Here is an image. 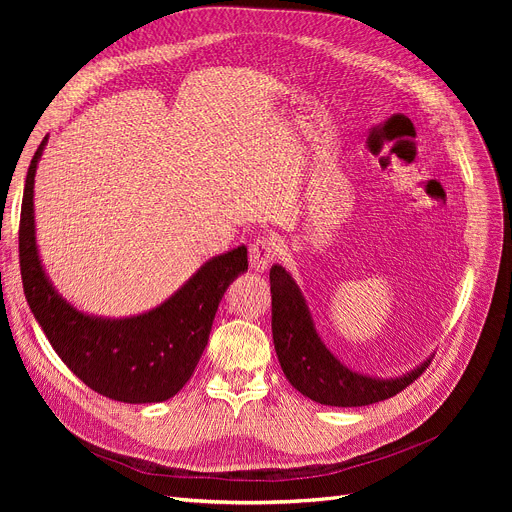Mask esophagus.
<instances>
[{
  "mask_svg": "<svg viewBox=\"0 0 512 512\" xmlns=\"http://www.w3.org/2000/svg\"><path fill=\"white\" fill-rule=\"evenodd\" d=\"M278 257V247L274 238H267V236H257L251 245H249V263H251V270L255 272H263L270 267Z\"/></svg>",
  "mask_w": 512,
  "mask_h": 512,
  "instance_id": "34e87169",
  "label": "esophagus"
}]
</instances>
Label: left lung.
<instances>
[{"instance_id": "1", "label": "left lung", "mask_w": 512, "mask_h": 512, "mask_svg": "<svg viewBox=\"0 0 512 512\" xmlns=\"http://www.w3.org/2000/svg\"><path fill=\"white\" fill-rule=\"evenodd\" d=\"M272 334L288 382L307 398L330 407H365L413 384L432 359L394 380H375L344 367L321 342L303 294L284 267L270 270Z\"/></svg>"}]
</instances>
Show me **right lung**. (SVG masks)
I'll return each instance as SVG.
<instances>
[{
    "instance_id": "right-lung-1",
    "label": "right lung",
    "mask_w": 512,
    "mask_h": 512,
    "mask_svg": "<svg viewBox=\"0 0 512 512\" xmlns=\"http://www.w3.org/2000/svg\"><path fill=\"white\" fill-rule=\"evenodd\" d=\"M47 137L26 174L18 251L24 297L66 367L97 394L141 405L172 398L191 380L228 284L249 267L247 249L209 259L172 297L149 313L101 319L76 311L49 284L37 253L33 184Z\"/></svg>"
}]
</instances>
